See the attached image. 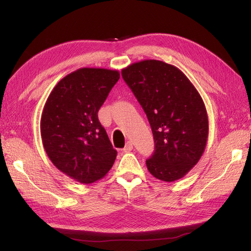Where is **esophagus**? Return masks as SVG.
I'll use <instances>...</instances> for the list:
<instances>
[{
	"label": "esophagus",
	"mask_w": 251,
	"mask_h": 251,
	"mask_svg": "<svg viewBox=\"0 0 251 251\" xmlns=\"http://www.w3.org/2000/svg\"><path fill=\"white\" fill-rule=\"evenodd\" d=\"M132 150H133V144H132V142L127 141V142L126 143V147H125V149H124V151H126V153H128V151H131Z\"/></svg>",
	"instance_id": "34e87169"
}]
</instances>
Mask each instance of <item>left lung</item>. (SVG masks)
I'll list each match as a JSON object with an SVG mask.
<instances>
[{
    "mask_svg": "<svg viewBox=\"0 0 251 251\" xmlns=\"http://www.w3.org/2000/svg\"><path fill=\"white\" fill-rule=\"evenodd\" d=\"M147 114L155 151L147 160L159 180L184 177L198 163L208 137V118L199 92L177 67L146 59L121 71Z\"/></svg>",
    "mask_w": 251,
    "mask_h": 251,
    "instance_id": "8db88e82",
    "label": "left lung"
}]
</instances>
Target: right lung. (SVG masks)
Wrapping results in <instances>:
<instances>
[{
	"mask_svg": "<svg viewBox=\"0 0 251 251\" xmlns=\"http://www.w3.org/2000/svg\"><path fill=\"white\" fill-rule=\"evenodd\" d=\"M119 77L117 70L80 68L56 83L44 105V149L60 172L80 183L102 179L116 159L97 113Z\"/></svg>",
	"mask_w": 251,
	"mask_h": 251,
	"instance_id": "1",
	"label": "right lung"
}]
</instances>
